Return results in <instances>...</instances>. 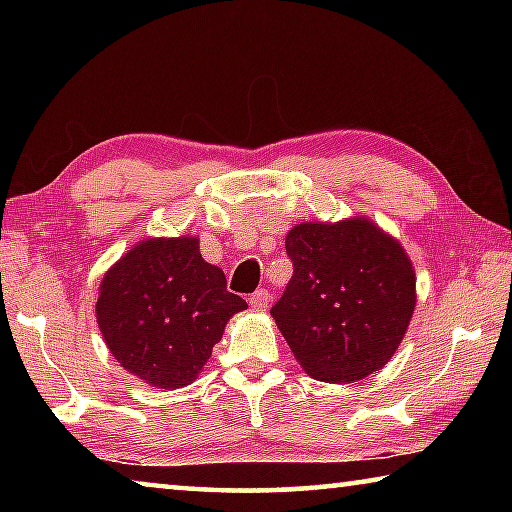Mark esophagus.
I'll list each match as a JSON object with an SVG mask.
<instances>
[{
	"mask_svg": "<svg viewBox=\"0 0 512 512\" xmlns=\"http://www.w3.org/2000/svg\"><path fill=\"white\" fill-rule=\"evenodd\" d=\"M271 300H273L271 293H268L266 289H259L253 293V296H250V307H253L255 311H266L268 305H271Z\"/></svg>",
	"mask_w": 512,
	"mask_h": 512,
	"instance_id": "34e87169",
	"label": "esophagus"
}]
</instances>
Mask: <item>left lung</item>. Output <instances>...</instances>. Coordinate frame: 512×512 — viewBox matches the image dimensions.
I'll return each mask as SVG.
<instances>
[{
	"instance_id": "obj_1",
	"label": "left lung",
	"mask_w": 512,
	"mask_h": 512,
	"mask_svg": "<svg viewBox=\"0 0 512 512\" xmlns=\"http://www.w3.org/2000/svg\"><path fill=\"white\" fill-rule=\"evenodd\" d=\"M293 277L271 316L293 357L318 381H359L386 366L415 311V268L368 216L293 225Z\"/></svg>"
}]
</instances>
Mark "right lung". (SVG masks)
I'll return each instance as SVG.
<instances>
[{
  "mask_svg": "<svg viewBox=\"0 0 512 512\" xmlns=\"http://www.w3.org/2000/svg\"><path fill=\"white\" fill-rule=\"evenodd\" d=\"M194 235L137 241L99 284L97 323L119 366L173 391L201 375L228 320L248 309Z\"/></svg>",
  "mask_w": 512,
  "mask_h": 512,
  "instance_id": "right-lung-1",
  "label": "right lung"
}]
</instances>
